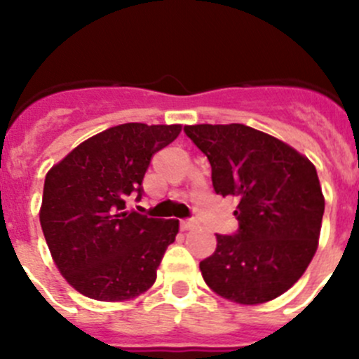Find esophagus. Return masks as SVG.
<instances>
[{
	"label": "esophagus",
	"mask_w": 359,
	"mask_h": 359,
	"mask_svg": "<svg viewBox=\"0 0 359 359\" xmlns=\"http://www.w3.org/2000/svg\"><path fill=\"white\" fill-rule=\"evenodd\" d=\"M196 226H198L196 220H182V222H180V229L182 231H191Z\"/></svg>",
	"instance_id": "obj_1"
}]
</instances>
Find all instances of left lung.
<instances>
[{
	"label": "left lung",
	"instance_id": "left-lung-1",
	"mask_svg": "<svg viewBox=\"0 0 359 359\" xmlns=\"http://www.w3.org/2000/svg\"><path fill=\"white\" fill-rule=\"evenodd\" d=\"M212 166L213 189L236 198L234 236L201 260L210 290L243 306L283 295L313 260L325 196L316 168L283 140L241 123L184 126Z\"/></svg>",
	"mask_w": 359,
	"mask_h": 359
}]
</instances>
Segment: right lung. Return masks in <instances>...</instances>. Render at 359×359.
Instances as JSON below:
<instances>
[{
	"label": "right lung",
	"instance_id": "add662e5",
	"mask_svg": "<svg viewBox=\"0 0 359 359\" xmlns=\"http://www.w3.org/2000/svg\"><path fill=\"white\" fill-rule=\"evenodd\" d=\"M182 125L125 123L71 151L48 170L39 222L57 269L74 290L102 302H125L156 281L179 220L126 210L142 196L151 158L179 137Z\"/></svg>",
	"mask_w": 359,
	"mask_h": 359
}]
</instances>
